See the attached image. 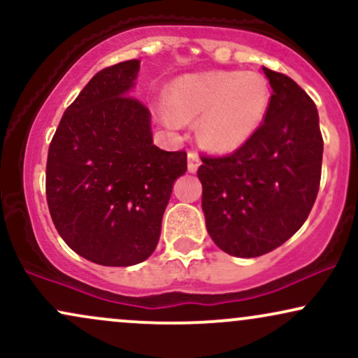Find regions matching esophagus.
<instances>
[{
    "instance_id": "1",
    "label": "esophagus",
    "mask_w": 358,
    "mask_h": 358,
    "mask_svg": "<svg viewBox=\"0 0 358 358\" xmlns=\"http://www.w3.org/2000/svg\"><path fill=\"white\" fill-rule=\"evenodd\" d=\"M200 158H199V155H196V151L195 150H190L188 151V171H190V173H195L196 170H199V166H200Z\"/></svg>"
}]
</instances>
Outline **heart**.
I'll return each mask as SVG.
<instances>
[{
  "label": "heart",
  "instance_id": "b5f03b06",
  "mask_svg": "<svg viewBox=\"0 0 358 358\" xmlns=\"http://www.w3.org/2000/svg\"><path fill=\"white\" fill-rule=\"evenodd\" d=\"M271 89L259 72L192 73L171 85L170 108L182 119L200 117L202 141L215 151L248 143L268 114ZM171 116L170 119H175Z\"/></svg>",
  "mask_w": 358,
  "mask_h": 358
}]
</instances>
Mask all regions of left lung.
<instances>
[{"label": "left lung", "mask_w": 358, "mask_h": 358, "mask_svg": "<svg viewBox=\"0 0 358 358\" xmlns=\"http://www.w3.org/2000/svg\"><path fill=\"white\" fill-rule=\"evenodd\" d=\"M273 94L254 136L231 155H202L205 224L224 252L257 257L305 224L318 195L323 138L313 99L293 79L262 67Z\"/></svg>", "instance_id": "left-lung-1"}]
</instances>
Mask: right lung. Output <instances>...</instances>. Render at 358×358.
<instances>
[{
  "instance_id": "obj_1",
  "label": "right lung",
  "mask_w": 358,
  "mask_h": 358,
  "mask_svg": "<svg viewBox=\"0 0 358 358\" xmlns=\"http://www.w3.org/2000/svg\"><path fill=\"white\" fill-rule=\"evenodd\" d=\"M139 60L102 69L65 109L47 158V203L72 250L101 266L153 254L185 151L153 145L150 110L129 96Z\"/></svg>"
}]
</instances>
